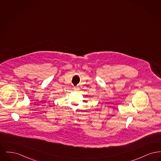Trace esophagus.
Masks as SVG:
<instances>
[{"label":"esophagus","mask_w":161,"mask_h":161,"mask_svg":"<svg viewBox=\"0 0 161 161\" xmlns=\"http://www.w3.org/2000/svg\"><path fill=\"white\" fill-rule=\"evenodd\" d=\"M74 89L75 91H78V90L80 89V88H79V87L77 86H75V87H74Z\"/></svg>","instance_id":"1"}]
</instances>
